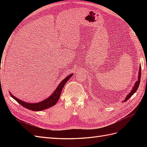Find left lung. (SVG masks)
I'll return each mask as SVG.
<instances>
[{"mask_svg":"<svg viewBox=\"0 0 147 147\" xmlns=\"http://www.w3.org/2000/svg\"><path fill=\"white\" fill-rule=\"evenodd\" d=\"M140 77H141V67L140 65L139 72V76H138V80L136 81L134 87H133V88L132 89L131 91L127 95L126 99H125V100H124V102H126V100H127L136 92L138 88H139V84H140Z\"/></svg>","mask_w":147,"mask_h":147,"instance_id":"left-lung-1","label":"left lung"}]
</instances>
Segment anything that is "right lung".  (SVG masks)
I'll return each mask as SVG.
<instances>
[{
	"label": "right lung",
	"mask_w": 147,
	"mask_h": 147,
	"mask_svg": "<svg viewBox=\"0 0 147 147\" xmlns=\"http://www.w3.org/2000/svg\"><path fill=\"white\" fill-rule=\"evenodd\" d=\"M72 75H73V74L68 75L67 77H66L63 80L59 83V85L56 88V90L50 97H48V98L43 100L40 102H38V103H28V102H26L24 101H23L19 99H18L17 97H15L13 94H11L10 92V94L11 95V96L13 97V98L18 102L20 105H21L22 106H23L24 107L28 109L29 110H32V111H41V110H45L50 107H51L53 106H54L57 103V101H58L59 99L61 92H62V90H63L64 86L65 85V84L67 83V82L70 79V78L72 77Z\"/></svg>",
	"instance_id": "1"
}]
</instances>
